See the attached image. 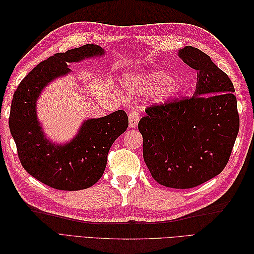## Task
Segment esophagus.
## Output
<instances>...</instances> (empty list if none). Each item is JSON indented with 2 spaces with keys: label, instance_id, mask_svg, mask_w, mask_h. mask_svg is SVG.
<instances>
[{
  "label": "esophagus",
  "instance_id": "esophagus-1",
  "mask_svg": "<svg viewBox=\"0 0 254 254\" xmlns=\"http://www.w3.org/2000/svg\"><path fill=\"white\" fill-rule=\"evenodd\" d=\"M129 119V128H135L139 124V114L135 111H131L128 115Z\"/></svg>",
  "mask_w": 254,
  "mask_h": 254
}]
</instances>
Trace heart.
<instances>
[{"mask_svg": "<svg viewBox=\"0 0 254 254\" xmlns=\"http://www.w3.org/2000/svg\"><path fill=\"white\" fill-rule=\"evenodd\" d=\"M126 91L132 96L150 94L159 88L156 98L161 104L173 101L180 94L181 83L172 78V75L165 71H153L145 75L132 76L125 81Z\"/></svg>", "mask_w": 254, "mask_h": 254, "instance_id": "b5f03b06", "label": "heart"}]
</instances>
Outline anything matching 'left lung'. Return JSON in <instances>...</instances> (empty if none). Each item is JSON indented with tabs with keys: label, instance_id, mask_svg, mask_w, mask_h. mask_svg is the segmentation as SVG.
<instances>
[{
	"label": "left lung",
	"instance_id": "1",
	"mask_svg": "<svg viewBox=\"0 0 254 254\" xmlns=\"http://www.w3.org/2000/svg\"><path fill=\"white\" fill-rule=\"evenodd\" d=\"M178 56L197 71L194 95L148 107L137 127L152 178L167 188L190 189L224 170L240 118L233 83L210 56L190 45Z\"/></svg>",
	"mask_w": 254,
	"mask_h": 254
}]
</instances>
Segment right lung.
<instances>
[{"instance_id": "add662e5", "label": "right lung", "mask_w": 254, "mask_h": 254, "mask_svg": "<svg viewBox=\"0 0 254 254\" xmlns=\"http://www.w3.org/2000/svg\"><path fill=\"white\" fill-rule=\"evenodd\" d=\"M104 55L105 50L96 44L55 54L34 67L13 94L9 129L21 164L53 189L79 190L94 186L104 174L112 144L128 127L126 112L118 110L83 121L71 141L57 144L47 139L38 121V98L50 82L72 72L67 64Z\"/></svg>"}]
</instances>
